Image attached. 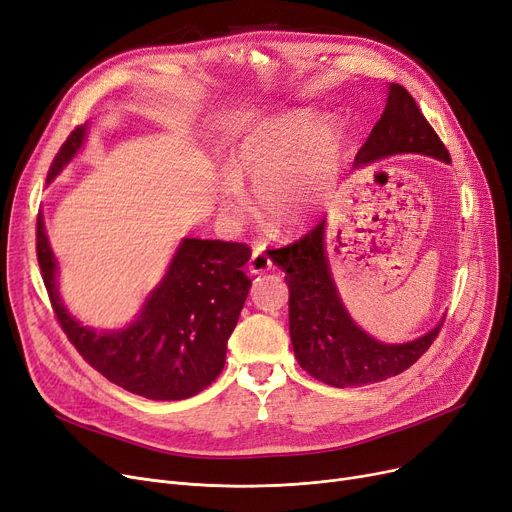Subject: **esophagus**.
I'll list each match as a JSON object with an SVG mask.
<instances>
[{"label": "esophagus", "mask_w": 512, "mask_h": 512, "mask_svg": "<svg viewBox=\"0 0 512 512\" xmlns=\"http://www.w3.org/2000/svg\"><path fill=\"white\" fill-rule=\"evenodd\" d=\"M270 268H272V261H270L268 253H265V249H263V247L253 249L251 261H249V270H251V274H263V272H268Z\"/></svg>", "instance_id": "1"}]
</instances>
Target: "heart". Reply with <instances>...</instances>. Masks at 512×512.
<instances>
[{
	"instance_id": "heart-1",
	"label": "heart",
	"mask_w": 512,
	"mask_h": 512,
	"mask_svg": "<svg viewBox=\"0 0 512 512\" xmlns=\"http://www.w3.org/2000/svg\"><path fill=\"white\" fill-rule=\"evenodd\" d=\"M343 129L311 108H293L251 127L232 154V171L219 177L217 201L224 219L249 213L247 182L263 219L280 232H297L320 213L335 184Z\"/></svg>"
}]
</instances>
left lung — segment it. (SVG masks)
Instances as JSON below:
<instances>
[{"label":"left lung","instance_id":"left-lung-1","mask_svg":"<svg viewBox=\"0 0 512 512\" xmlns=\"http://www.w3.org/2000/svg\"><path fill=\"white\" fill-rule=\"evenodd\" d=\"M395 154H422L450 163V154L414 98L389 83L387 104L353 161L364 169ZM286 274L288 332L299 366L330 387H362L408 370L435 341L443 318L425 335L406 343H383L355 324L347 311L326 253V217L295 244L270 255Z\"/></svg>","mask_w":512,"mask_h":512}]
</instances>
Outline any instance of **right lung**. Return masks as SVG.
I'll return each instance as SVG.
<instances>
[{"label": "right lung", "instance_id": "add662e5", "mask_svg": "<svg viewBox=\"0 0 512 512\" xmlns=\"http://www.w3.org/2000/svg\"><path fill=\"white\" fill-rule=\"evenodd\" d=\"M90 123L77 127L56 154L48 184L69 167L87 140ZM37 259L52 307L66 337L110 383L157 402L188 399L224 370L251 280V259L240 242L182 238L159 284L138 314L119 328H92L73 316L60 295V265L43 213L37 215Z\"/></svg>", "mask_w": 512, "mask_h": 512}]
</instances>
